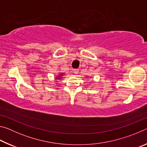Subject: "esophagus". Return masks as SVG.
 <instances>
[{
  "label": "esophagus",
  "instance_id": "34e87169",
  "mask_svg": "<svg viewBox=\"0 0 147 147\" xmlns=\"http://www.w3.org/2000/svg\"><path fill=\"white\" fill-rule=\"evenodd\" d=\"M72 73H73L74 74H78V69H73V70H72Z\"/></svg>",
  "mask_w": 147,
  "mask_h": 147
}]
</instances>
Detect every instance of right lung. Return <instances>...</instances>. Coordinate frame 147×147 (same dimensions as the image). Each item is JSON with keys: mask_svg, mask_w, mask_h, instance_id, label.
Listing matches in <instances>:
<instances>
[{"mask_svg": "<svg viewBox=\"0 0 147 147\" xmlns=\"http://www.w3.org/2000/svg\"><path fill=\"white\" fill-rule=\"evenodd\" d=\"M63 74H59V75L58 76H57V77H56V78H57V79H58V78H60L62 76H63Z\"/></svg>", "mask_w": 147, "mask_h": 147, "instance_id": "1", "label": "right lung"}]
</instances>
